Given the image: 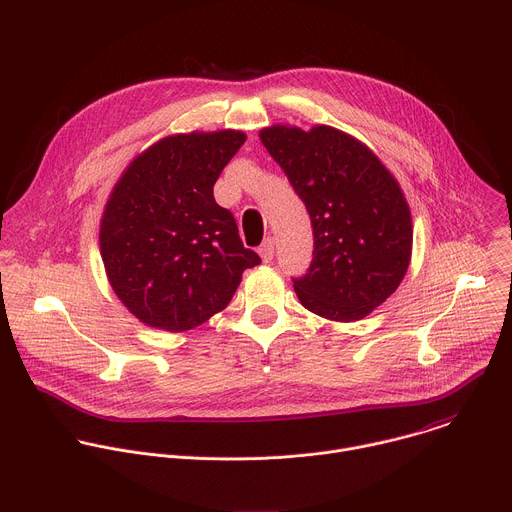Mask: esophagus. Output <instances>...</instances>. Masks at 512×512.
<instances>
[{
  "label": "esophagus",
  "instance_id": "esophagus-1",
  "mask_svg": "<svg viewBox=\"0 0 512 512\" xmlns=\"http://www.w3.org/2000/svg\"><path fill=\"white\" fill-rule=\"evenodd\" d=\"M259 255H261V259H263L265 263H269V261L273 259V255H275V243H273V239H265V241L261 243Z\"/></svg>",
  "mask_w": 512,
  "mask_h": 512
}]
</instances>
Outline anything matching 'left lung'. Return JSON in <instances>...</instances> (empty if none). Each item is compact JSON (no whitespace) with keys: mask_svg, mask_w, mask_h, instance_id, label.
Wrapping results in <instances>:
<instances>
[{"mask_svg":"<svg viewBox=\"0 0 512 512\" xmlns=\"http://www.w3.org/2000/svg\"><path fill=\"white\" fill-rule=\"evenodd\" d=\"M259 137L312 221L314 257L294 279L302 306L336 322L371 314L411 259V212L397 180L367 145L328 125H273Z\"/></svg>","mask_w":512,"mask_h":512,"instance_id":"left-lung-1","label":"left lung"}]
</instances>
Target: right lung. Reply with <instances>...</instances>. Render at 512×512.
Segmentation results:
<instances>
[{
  "mask_svg": "<svg viewBox=\"0 0 512 512\" xmlns=\"http://www.w3.org/2000/svg\"><path fill=\"white\" fill-rule=\"evenodd\" d=\"M245 139L235 129L164 137L115 184L101 257L117 298L143 324L168 332L200 326L229 306L243 271L261 263L212 194Z\"/></svg>",
  "mask_w": 512,
  "mask_h": 512,
  "instance_id": "1",
  "label": "right lung"
}]
</instances>
